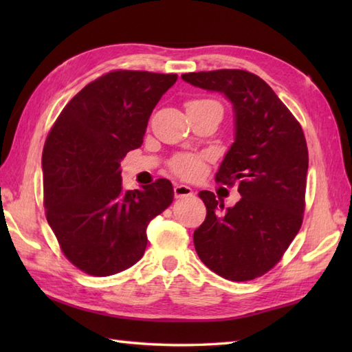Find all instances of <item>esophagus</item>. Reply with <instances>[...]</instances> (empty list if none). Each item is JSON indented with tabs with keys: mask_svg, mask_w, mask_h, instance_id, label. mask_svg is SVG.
<instances>
[{
	"mask_svg": "<svg viewBox=\"0 0 352 352\" xmlns=\"http://www.w3.org/2000/svg\"><path fill=\"white\" fill-rule=\"evenodd\" d=\"M174 195L175 198H183V197H190L193 195V189L186 184H175L174 186Z\"/></svg>",
	"mask_w": 352,
	"mask_h": 352,
	"instance_id": "34e87169",
	"label": "esophagus"
}]
</instances>
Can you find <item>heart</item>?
<instances>
[{
	"label": "heart",
	"mask_w": 352,
	"mask_h": 352,
	"mask_svg": "<svg viewBox=\"0 0 352 352\" xmlns=\"http://www.w3.org/2000/svg\"><path fill=\"white\" fill-rule=\"evenodd\" d=\"M190 102H195V101H190ZM172 168H174L177 174L182 177H195L201 170V160L198 157H193V155L180 157V159H177L174 162Z\"/></svg>",
	"instance_id": "obj_1"
}]
</instances>
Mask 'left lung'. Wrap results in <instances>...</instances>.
Listing matches in <instances>:
<instances>
[{
    "label": "left lung",
    "mask_w": 352,
    "mask_h": 352,
    "mask_svg": "<svg viewBox=\"0 0 352 352\" xmlns=\"http://www.w3.org/2000/svg\"><path fill=\"white\" fill-rule=\"evenodd\" d=\"M231 102L234 142L216 182L237 183L241 199L223 208L213 192L198 195L206 221L193 233L201 261L231 281H248L276 265L302 223L309 151L301 125L260 77L241 69L183 74Z\"/></svg>",
    "instance_id": "8db88e82"
}]
</instances>
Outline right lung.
Segmentation results:
<instances>
[{"instance_id": "obj_1", "label": "right lung", "mask_w": 352, "mask_h": 352, "mask_svg": "<svg viewBox=\"0 0 352 352\" xmlns=\"http://www.w3.org/2000/svg\"><path fill=\"white\" fill-rule=\"evenodd\" d=\"M177 78L109 72L66 104L45 142L47 221L65 256L89 275H113L139 261L149 222L174 199L166 178L124 190L121 160L142 145L149 116Z\"/></svg>"}]
</instances>
